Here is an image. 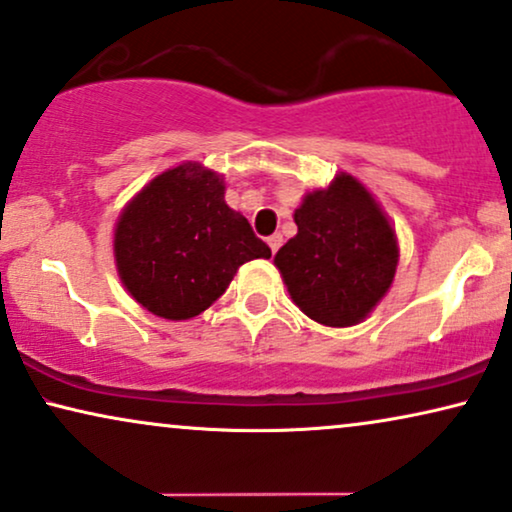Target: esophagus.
Segmentation results:
<instances>
[{
  "instance_id": "1",
  "label": "esophagus",
  "mask_w": 512,
  "mask_h": 512,
  "mask_svg": "<svg viewBox=\"0 0 512 512\" xmlns=\"http://www.w3.org/2000/svg\"><path fill=\"white\" fill-rule=\"evenodd\" d=\"M268 247H270L272 254H275V251L282 247V235H280V232H275V235L268 237Z\"/></svg>"
}]
</instances>
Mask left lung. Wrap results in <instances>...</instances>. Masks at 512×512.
I'll list each match as a JSON object with an SVG mask.
<instances>
[{
	"label": "left lung",
	"instance_id": "obj_1",
	"mask_svg": "<svg viewBox=\"0 0 512 512\" xmlns=\"http://www.w3.org/2000/svg\"><path fill=\"white\" fill-rule=\"evenodd\" d=\"M294 221L298 232L275 254L291 301L324 327L367 320L400 263L395 228L376 197L338 171L327 188L305 192Z\"/></svg>",
	"mask_w": 512,
	"mask_h": 512
}]
</instances>
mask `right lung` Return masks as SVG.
Here are the masks:
<instances>
[{"label":"right lung","mask_w":512,"mask_h":512,"mask_svg":"<svg viewBox=\"0 0 512 512\" xmlns=\"http://www.w3.org/2000/svg\"><path fill=\"white\" fill-rule=\"evenodd\" d=\"M117 275L138 305L164 320H192L254 258H270L247 218L225 204L221 174L183 162L143 185L115 225Z\"/></svg>","instance_id":"1"}]
</instances>
